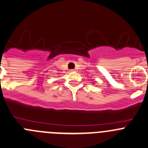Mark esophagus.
<instances>
[{"mask_svg": "<svg viewBox=\"0 0 148 148\" xmlns=\"http://www.w3.org/2000/svg\"><path fill=\"white\" fill-rule=\"evenodd\" d=\"M74 71H75V70H74V69H71V70H70V71H71V72H74Z\"/></svg>", "mask_w": 148, "mask_h": 148, "instance_id": "34e87169", "label": "esophagus"}]
</instances>
